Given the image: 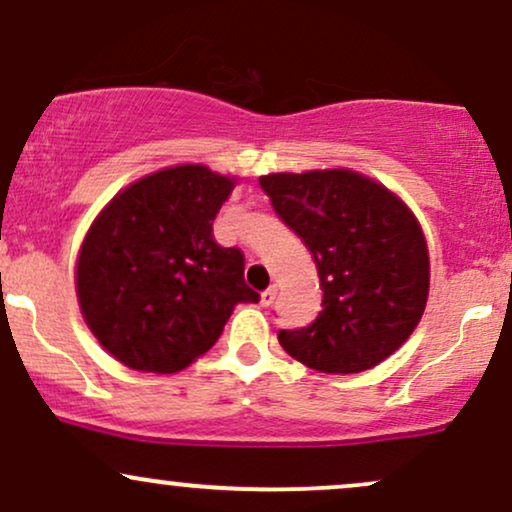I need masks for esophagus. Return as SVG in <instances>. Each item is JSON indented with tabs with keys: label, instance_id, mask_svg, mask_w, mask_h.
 <instances>
[{
	"label": "esophagus",
	"instance_id": "34e87169",
	"mask_svg": "<svg viewBox=\"0 0 512 512\" xmlns=\"http://www.w3.org/2000/svg\"><path fill=\"white\" fill-rule=\"evenodd\" d=\"M275 294H278V290H275V287H268V290L261 294V304H263V306H273Z\"/></svg>",
	"mask_w": 512,
	"mask_h": 512
}]
</instances>
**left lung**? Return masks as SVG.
<instances>
[{"label":"left lung","mask_w":512,"mask_h":512,"mask_svg":"<svg viewBox=\"0 0 512 512\" xmlns=\"http://www.w3.org/2000/svg\"><path fill=\"white\" fill-rule=\"evenodd\" d=\"M273 210L314 254L321 311L278 330L290 357L323 374H359L412 335L429 297L419 222L381 184L350 170L258 179Z\"/></svg>","instance_id":"8db88e82"}]
</instances>
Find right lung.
<instances>
[{
	"instance_id": "1",
	"label": "right lung",
	"mask_w": 512,
	"mask_h": 512,
	"mask_svg": "<svg viewBox=\"0 0 512 512\" xmlns=\"http://www.w3.org/2000/svg\"><path fill=\"white\" fill-rule=\"evenodd\" d=\"M234 182L203 165L170 167L114 196L90 227L76 268L83 318L119 362L174 374L218 342L244 282V254L220 246L213 220Z\"/></svg>"
}]
</instances>
